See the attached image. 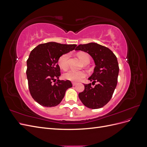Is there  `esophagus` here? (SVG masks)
I'll use <instances>...</instances> for the list:
<instances>
[{
	"instance_id": "esophagus-1",
	"label": "esophagus",
	"mask_w": 147,
	"mask_h": 147,
	"mask_svg": "<svg viewBox=\"0 0 147 147\" xmlns=\"http://www.w3.org/2000/svg\"><path fill=\"white\" fill-rule=\"evenodd\" d=\"M77 84V82H72V85H73V86H75Z\"/></svg>"
}]
</instances>
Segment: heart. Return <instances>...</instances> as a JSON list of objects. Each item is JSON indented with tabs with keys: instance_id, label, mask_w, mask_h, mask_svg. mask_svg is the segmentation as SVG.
Instances as JSON below:
<instances>
[{
	"instance_id": "obj_1",
	"label": "heart",
	"mask_w": 147,
	"mask_h": 147,
	"mask_svg": "<svg viewBox=\"0 0 147 147\" xmlns=\"http://www.w3.org/2000/svg\"><path fill=\"white\" fill-rule=\"evenodd\" d=\"M70 55L69 53H65V54L62 55L58 59L57 63L61 68L65 69L68 66V61ZM78 57L82 63L84 64L90 63V56L86 53L81 52L78 54ZM86 75V72L83 70H75L70 69L68 70L64 74V77L66 80H68L72 82H78L81 80L82 78L85 77Z\"/></svg>"
}]
</instances>
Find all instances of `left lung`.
Wrapping results in <instances>:
<instances>
[{"label": "left lung", "mask_w": 147, "mask_h": 147, "mask_svg": "<svg viewBox=\"0 0 147 147\" xmlns=\"http://www.w3.org/2000/svg\"><path fill=\"white\" fill-rule=\"evenodd\" d=\"M75 50L86 52L94 59V72L88 80L92 84L97 83L94 87L91 83L84 84V90L79 93V98L88 108H101L110 101L117 86L119 73L117 57L109 48L96 43L79 45Z\"/></svg>", "instance_id": "left-lung-1"}]
</instances>
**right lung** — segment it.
Instances as JSON below:
<instances>
[{"mask_svg":"<svg viewBox=\"0 0 147 147\" xmlns=\"http://www.w3.org/2000/svg\"><path fill=\"white\" fill-rule=\"evenodd\" d=\"M77 45L56 42L40 44L30 52L27 60L29 90L35 101L44 107H51L60 104L66 90L72 86L69 80H59V57L74 50ZM57 81L54 84L52 81Z\"/></svg>","mask_w":147,"mask_h":147,"instance_id":"right-lung-1","label":"right lung"}]
</instances>
